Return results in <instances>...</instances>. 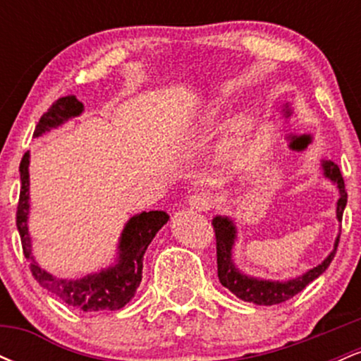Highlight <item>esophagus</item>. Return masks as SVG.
Masks as SVG:
<instances>
[{
    "label": "esophagus",
    "mask_w": 361,
    "mask_h": 361,
    "mask_svg": "<svg viewBox=\"0 0 361 361\" xmlns=\"http://www.w3.org/2000/svg\"><path fill=\"white\" fill-rule=\"evenodd\" d=\"M212 204H214L212 195L205 192V190H202V192H195L188 197V205L195 210H209L210 207H212Z\"/></svg>",
    "instance_id": "esophagus-1"
}]
</instances>
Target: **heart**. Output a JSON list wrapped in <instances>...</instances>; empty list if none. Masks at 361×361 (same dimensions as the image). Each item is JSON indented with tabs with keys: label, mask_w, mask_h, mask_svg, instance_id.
<instances>
[{
	"label": "heart",
	"mask_w": 361,
	"mask_h": 361,
	"mask_svg": "<svg viewBox=\"0 0 361 361\" xmlns=\"http://www.w3.org/2000/svg\"><path fill=\"white\" fill-rule=\"evenodd\" d=\"M222 111H224V105L222 103H215L210 110H207L204 120L207 123H214L217 122L219 118L222 117ZM251 130V118L247 115H241L239 118H235L234 126H233V134L235 137H244V135L250 134Z\"/></svg>",
	"instance_id": "heart-1"
}]
</instances>
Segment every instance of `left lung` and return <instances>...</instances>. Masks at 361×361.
<instances>
[{
    "mask_svg": "<svg viewBox=\"0 0 361 361\" xmlns=\"http://www.w3.org/2000/svg\"><path fill=\"white\" fill-rule=\"evenodd\" d=\"M322 169H324V176L329 178L333 183L338 185L339 188V200L336 204V215L338 221L343 219V210H345L348 202V193L345 190V180H343L341 171H339L338 164L333 161H322ZM215 243H217V275L219 281L226 288H229L235 297L244 302H252L256 305H275L281 302L292 299L293 295L302 292L310 281H314L319 275H322L327 270V267L333 261L336 255L339 234L334 243V250L327 258L317 264L316 268L304 273L302 276L288 280V281H271V280H258L252 276L244 275L235 268L233 263V246L235 239V227L229 217H215L212 221Z\"/></svg>",
    "mask_w": 361,
    "mask_h": 361,
    "instance_id": "1",
    "label": "left lung"
}]
</instances>
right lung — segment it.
Returning <instances> with one entry per match:
<instances>
[{
    "instance_id": "add662e5",
    "label": "right lung",
    "mask_w": 361,
    "mask_h": 361,
    "mask_svg": "<svg viewBox=\"0 0 361 361\" xmlns=\"http://www.w3.org/2000/svg\"><path fill=\"white\" fill-rule=\"evenodd\" d=\"M82 111V103L76 97L68 94L56 100L49 106V110L40 117L37 123L34 135L39 137L44 132L61 126L66 120L78 117ZM28 164L30 154L25 152L20 163V200L16 207V227H18L20 239H22L23 255L30 261V271L35 280L44 288L56 293L62 302L68 305L91 312V310H118L134 297L140 280H142V259L144 252L151 244L157 231L168 222L169 215L163 210H151L134 215L123 227L122 238L118 244V263L109 267L100 273L86 275L80 280H62L52 276L34 261L32 256L30 234H28Z\"/></svg>"
}]
</instances>
